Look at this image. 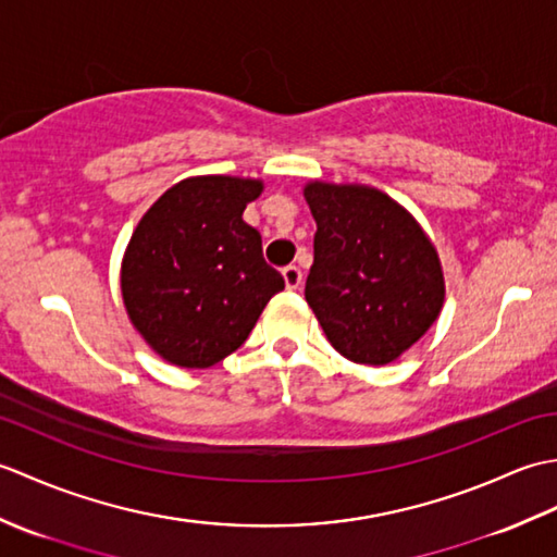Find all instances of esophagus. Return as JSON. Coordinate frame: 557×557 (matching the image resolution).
I'll return each instance as SVG.
<instances>
[{"label":"esophagus","mask_w":557,"mask_h":557,"mask_svg":"<svg viewBox=\"0 0 557 557\" xmlns=\"http://www.w3.org/2000/svg\"><path fill=\"white\" fill-rule=\"evenodd\" d=\"M282 277H285V285L287 289H299L301 287V270L297 265H287L282 270Z\"/></svg>","instance_id":"obj_1"}]
</instances>
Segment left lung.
Returning a JSON list of instances; mask_svg holds the SVG:
<instances>
[{
	"mask_svg": "<svg viewBox=\"0 0 557 557\" xmlns=\"http://www.w3.org/2000/svg\"><path fill=\"white\" fill-rule=\"evenodd\" d=\"M304 198L318 227L304 294L330 345L354 363L395 361L441 315L435 246L377 188L311 182Z\"/></svg>",
	"mask_w": 557,
	"mask_h": 557,
	"instance_id": "left-lung-1",
	"label": "left lung"
}]
</instances>
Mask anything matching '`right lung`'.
<instances>
[{
	"instance_id": "add662e5",
	"label": "right lung",
	"mask_w": 557,
	"mask_h": 557,
	"mask_svg": "<svg viewBox=\"0 0 557 557\" xmlns=\"http://www.w3.org/2000/svg\"><path fill=\"white\" fill-rule=\"evenodd\" d=\"M263 182L191 176L168 188L140 218L122 260V297L148 345L182 369H208L251 333L285 289L244 222Z\"/></svg>"
}]
</instances>
